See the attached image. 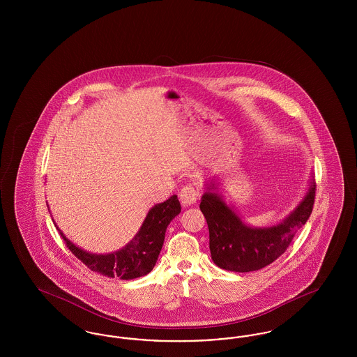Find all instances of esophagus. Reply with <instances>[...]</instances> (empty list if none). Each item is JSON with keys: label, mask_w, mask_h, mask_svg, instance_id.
<instances>
[{"label": "esophagus", "mask_w": 357, "mask_h": 357, "mask_svg": "<svg viewBox=\"0 0 357 357\" xmlns=\"http://www.w3.org/2000/svg\"><path fill=\"white\" fill-rule=\"evenodd\" d=\"M181 202L183 206H191L199 199V190L191 185H186L179 192Z\"/></svg>", "instance_id": "obj_1"}]
</instances>
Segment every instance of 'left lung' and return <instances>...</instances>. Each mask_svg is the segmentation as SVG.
Instances as JSON below:
<instances>
[{
  "label": "left lung",
  "instance_id": "left-lung-1",
  "mask_svg": "<svg viewBox=\"0 0 357 357\" xmlns=\"http://www.w3.org/2000/svg\"><path fill=\"white\" fill-rule=\"evenodd\" d=\"M316 197V183L304 199L281 223L269 227H250L225 204L217 192L206 191L199 204L208 226L210 253L214 264L225 271H259L285 253L296 233L309 220Z\"/></svg>",
  "mask_w": 357,
  "mask_h": 357
}]
</instances>
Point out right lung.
I'll return each mask as SVG.
<instances>
[{
	"label": "right lung",
	"instance_id": "obj_1",
	"mask_svg": "<svg viewBox=\"0 0 357 357\" xmlns=\"http://www.w3.org/2000/svg\"><path fill=\"white\" fill-rule=\"evenodd\" d=\"M179 213L181 204L176 195H172L163 204H155L135 237L123 249L109 255H92L85 252L75 246L60 231L57 225L56 227L72 255L77 257L91 271L112 278L134 280L153 271L165 242L166 229Z\"/></svg>",
	"mask_w": 357,
	"mask_h": 357
}]
</instances>
